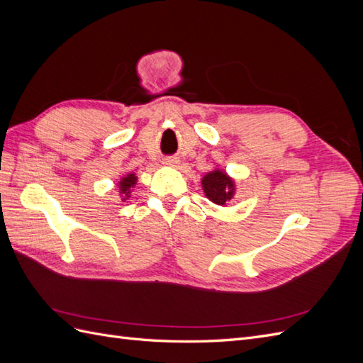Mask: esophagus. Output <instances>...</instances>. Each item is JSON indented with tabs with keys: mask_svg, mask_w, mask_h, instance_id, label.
Wrapping results in <instances>:
<instances>
[{
	"mask_svg": "<svg viewBox=\"0 0 363 363\" xmlns=\"http://www.w3.org/2000/svg\"><path fill=\"white\" fill-rule=\"evenodd\" d=\"M179 162H180L179 157H175V156H169V157H164L163 159L164 167H177Z\"/></svg>",
	"mask_w": 363,
	"mask_h": 363,
	"instance_id": "esophagus-1",
	"label": "esophagus"
}]
</instances>
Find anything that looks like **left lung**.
Segmentation results:
<instances>
[{"label": "left lung", "mask_w": 363, "mask_h": 363, "mask_svg": "<svg viewBox=\"0 0 363 363\" xmlns=\"http://www.w3.org/2000/svg\"><path fill=\"white\" fill-rule=\"evenodd\" d=\"M201 184L207 199L218 206H225L236 192L235 182L221 169L207 172L201 180Z\"/></svg>", "instance_id": "obj_1"}]
</instances>
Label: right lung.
Listing matches in <instances>:
<instances>
[{"label": "right lung", "instance_id": "right-lung-1", "mask_svg": "<svg viewBox=\"0 0 363 363\" xmlns=\"http://www.w3.org/2000/svg\"><path fill=\"white\" fill-rule=\"evenodd\" d=\"M136 182H138V177H136L135 172H130V174L125 175V177H121V180L118 183V188H119L121 196H124L123 201L128 199L130 192H131V188H135Z\"/></svg>", "mask_w": 363, "mask_h": 363}]
</instances>
